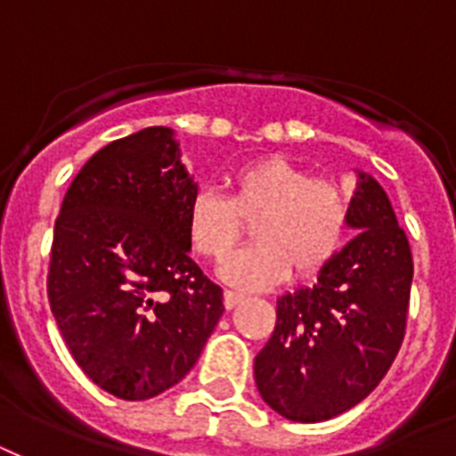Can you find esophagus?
I'll return each mask as SVG.
<instances>
[{"instance_id": "34e87169", "label": "esophagus", "mask_w": 456, "mask_h": 456, "mask_svg": "<svg viewBox=\"0 0 456 456\" xmlns=\"http://www.w3.org/2000/svg\"><path fill=\"white\" fill-rule=\"evenodd\" d=\"M239 303H243V296L241 293L236 291H224V307L227 310H232V307H236Z\"/></svg>"}]
</instances>
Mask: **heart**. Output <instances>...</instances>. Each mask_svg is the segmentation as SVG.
Wrapping results in <instances>:
<instances>
[{
    "label": "heart",
    "mask_w": 456,
    "mask_h": 456,
    "mask_svg": "<svg viewBox=\"0 0 456 456\" xmlns=\"http://www.w3.org/2000/svg\"><path fill=\"white\" fill-rule=\"evenodd\" d=\"M347 199L338 186L310 177L279 156L241 165L229 179V196L199 191L186 208V236L193 253L220 263L253 222V246L220 267L234 289L257 291L291 274L312 279L331 265L347 234Z\"/></svg>",
    "instance_id": "obj_1"
}]
</instances>
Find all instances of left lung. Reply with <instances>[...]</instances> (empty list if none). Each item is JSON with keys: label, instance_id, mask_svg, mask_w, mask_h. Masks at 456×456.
<instances>
[{"label": "left lung", "instance_id": "obj_1", "mask_svg": "<svg viewBox=\"0 0 456 456\" xmlns=\"http://www.w3.org/2000/svg\"><path fill=\"white\" fill-rule=\"evenodd\" d=\"M357 172L347 227L357 232L312 286L277 300V326L256 357V383L289 421L353 410L388 374L404 338L414 263L388 193Z\"/></svg>", "mask_w": 456, "mask_h": 456}]
</instances>
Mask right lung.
I'll use <instances>...</instances> for the list:
<instances>
[{"label": "right lung", "instance_id": "obj_1", "mask_svg": "<svg viewBox=\"0 0 456 456\" xmlns=\"http://www.w3.org/2000/svg\"><path fill=\"white\" fill-rule=\"evenodd\" d=\"M196 193L175 130L156 125L96 151L61 206L49 305L82 371L120 400L182 381L224 312L189 256Z\"/></svg>", "mask_w": 456, "mask_h": 456}]
</instances>
